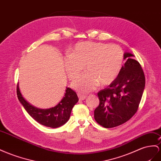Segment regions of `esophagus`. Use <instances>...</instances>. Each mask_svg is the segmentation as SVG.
I'll use <instances>...</instances> for the list:
<instances>
[{
  "mask_svg": "<svg viewBox=\"0 0 161 161\" xmlns=\"http://www.w3.org/2000/svg\"><path fill=\"white\" fill-rule=\"evenodd\" d=\"M78 96H79V98L80 100H84V99H86V95H84L82 93H78Z\"/></svg>",
  "mask_w": 161,
  "mask_h": 161,
  "instance_id": "34e87169",
  "label": "esophagus"
}]
</instances>
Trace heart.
Returning <instances> with one entry per match:
<instances>
[{"label": "heart", "mask_w": 161, "mask_h": 161, "mask_svg": "<svg viewBox=\"0 0 161 161\" xmlns=\"http://www.w3.org/2000/svg\"><path fill=\"white\" fill-rule=\"evenodd\" d=\"M125 53L117 45L96 42L78 43L65 58V69L70 80L76 79L83 70L86 73L73 82L75 89L83 92L93 90L100 83L114 82L122 70Z\"/></svg>", "instance_id": "obj_1"}]
</instances>
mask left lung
Listing matches in <instances>:
<instances>
[{
    "label": "left lung",
    "instance_id": "obj_1",
    "mask_svg": "<svg viewBox=\"0 0 161 161\" xmlns=\"http://www.w3.org/2000/svg\"><path fill=\"white\" fill-rule=\"evenodd\" d=\"M125 53L126 62L119 76L108 87L97 93L99 106L94 111L95 121L112 128L128 121L138 110L145 86V75L140 64Z\"/></svg>",
    "mask_w": 161,
    "mask_h": 161
}]
</instances>
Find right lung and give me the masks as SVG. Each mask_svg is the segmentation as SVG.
I'll use <instances>...</instances> for the list:
<instances>
[{"label":"right lung","mask_w":161,"mask_h":161,"mask_svg":"<svg viewBox=\"0 0 161 161\" xmlns=\"http://www.w3.org/2000/svg\"><path fill=\"white\" fill-rule=\"evenodd\" d=\"M17 95L19 101L25 110L36 122L47 127L57 128L64 125L68 120L73 106L79 102L75 91L68 87L64 98L57 106L49 109H38L25 100L17 85Z\"/></svg>","instance_id":"right-lung-1"}]
</instances>
